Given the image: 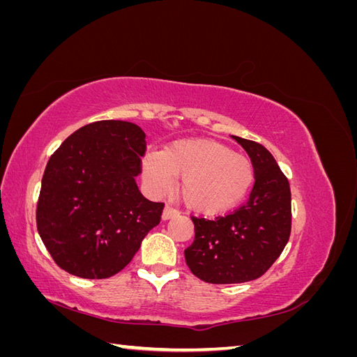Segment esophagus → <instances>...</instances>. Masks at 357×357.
Here are the masks:
<instances>
[{"label": "esophagus", "instance_id": "1", "mask_svg": "<svg viewBox=\"0 0 357 357\" xmlns=\"http://www.w3.org/2000/svg\"><path fill=\"white\" fill-rule=\"evenodd\" d=\"M176 215H178V210H176L174 207H171V205H165L164 213H162V219L168 220V219L176 218Z\"/></svg>", "mask_w": 357, "mask_h": 357}]
</instances>
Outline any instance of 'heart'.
<instances>
[{"label":"heart","mask_w":357,"mask_h":357,"mask_svg":"<svg viewBox=\"0 0 357 357\" xmlns=\"http://www.w3.org/2000/svg\"><path fill=\"white\" fill-rule=\"evenodd\" d=\"M143 176L155 192L178 181V195L189 208L218 214L235 207L255 181L252 160L234 153L222 143L205 138L180 139L164 152H150L143 160Z\"/></svg>","instance_id":"obj_1"}]
</instances>
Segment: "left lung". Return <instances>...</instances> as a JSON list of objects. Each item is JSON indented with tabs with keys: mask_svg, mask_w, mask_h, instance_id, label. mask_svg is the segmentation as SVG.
Returning a JSON list of instances; mask_svg holds the SVG:
<instances>
[{
	"mask_svg": "<svg viewBox=\"0 0 357 357\" xmlns=\"http://www.w3.org/2000/svg\"><path fill=\"white\" fill-rule=\"evenodd\" d=\"M232 138L243 146L255 167L250 197L222 218H192L195 240L185 250L192 274L213 284L245 283L264 275L290 236L291 205L286 176L262 144Z\"/></svg>",
	"mask_w": 357,
	"mask_h": 357,
	"instance_id": "8db88e82",
	"label": "left lung"
}]
</instances>
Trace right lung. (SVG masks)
<instances>
[{
    "instance_id": "1",
    "label": "right lung",
    "mask_w": 357,
    "mask_h": 357,
    "mask_svg": "<svg viewBox=\"0 0 357 357\" xmlns=\"http://www.w3.org/2000/svg\"><path fill=\"white\" fill-rule=\"evenodd\" d=\"M146 134L131 122L100 121L73 132L47 162L37 229L59 268L82 278H109L132 261L162 202L146 199Z\"/></svg>"
}]
</instances>
